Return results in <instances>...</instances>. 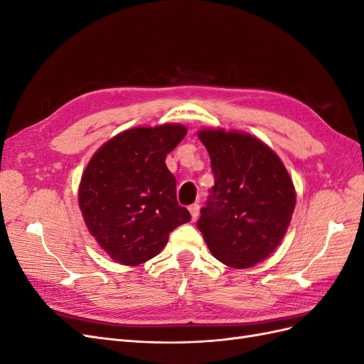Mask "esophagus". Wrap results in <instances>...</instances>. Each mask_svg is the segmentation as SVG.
<instances>
[{"label": "esophagus", "instance_id": "34e87169", "mask_svg": "<svg viewBox=\"0 0 364 364\" xmlns=\"http://www.w3.org/2000/svg\"><path fill=\"white\" fill-rule=\"evenodd\" d=\"M190 213H191V217H193V220H196L197 218V215H199V211H200V205L199 203H193V205H190Z\"/></svg>", "mask_w": 364, "mask_h": 364}]
</instances>
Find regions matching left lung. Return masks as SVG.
<instances>
[{"label":"left lung","mask_w":364,"mask_h":364,"mask_svg":"<svg viewBox=\"0 0 364 364\" xmlns=\"http://www.w3.org/2000/svg\"><path fill=\"white\" fill-rule=\"evenodd\" d=\"M214 186L197 228L213 255L246 269L266 259L281 243L296 205L290 176L270 147L246 134L202 130Z\"/></svg>","instance_id":"left-lung-1"}]
</instances>
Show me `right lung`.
Segmentation results:
<instances>
[{
    "instance_id": "obj_1",
    "label": "right lung",
    "mask_w": 364,
    "mask_h": 364,
    "mask_svg": "<svg viewBox=\"0 0 364 364\" xmlns=\"http://www.w3.org/2000/svg\"><path fill=\"white\" fill-rule=\"evenodd\" d=\"M186 135L179 124L123 132L98 150L82 176L85 223L112 259L138 266L156 257L191 215L176 199L165 158Z\"/></svg>"
}]
</instances>
